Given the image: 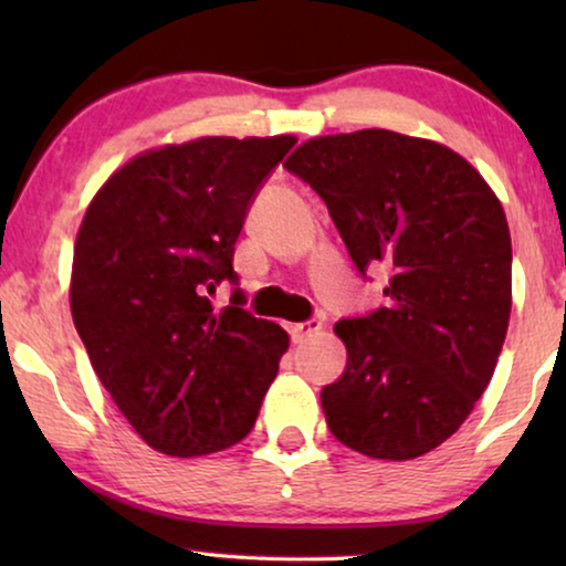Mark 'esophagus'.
I'll list each match as a JSON object with an SVG mask.
<instances>
[{
  "label": "esophagus",
  "mask_w": 566,
  "mask_h": 566,
  "mask_svg": "<svg viewBox=\"0 0 566 566\" xmlns=\"http://www.w3.org/2000/svg\"><path fill=\"white\" fill-rule=\"evenodd\" d=\"M319 329H322L319 319H308V322H301V324H291V327H289L293 343H304V339L316 335Z\"/></svg>",
  "instance_id": "obj_1"
}]
</instances>
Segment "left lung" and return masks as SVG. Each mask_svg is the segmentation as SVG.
Masks as SVG:
<instances>
[{
    "instance_id": "8db88e82",
    "label": "left lung",
    "mask_w": 566,
    "mask_h": 566,
    "mask_svg": "<svg viewBox=\"0 0 566 566\" xmlns=\"http://www.w3.org/2000/svg\"><path fill=\"white\" fill-rule=\"evenodd\" d=\"M285 167L319 192L360 273H391L389 306L335 324L347 366L322 389L332 436L370 459L430 453L471 415L507 335L500 198L461 154L386 128L308 138Z\"/></svg>"
}]
</instances>
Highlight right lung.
<instances>
[{
    "instance_id": "1",
    "label": "right lung",
    "mask_w": 566,
    "mask_h": 566,
    "mask_svg": "<svg viewBox=\"0 0 566 566\" xmlns=\"http://www.w3.org/2000/svg\"><path fill=\"white\" fill-rule=\"evenodd\" d=\"M296 136H203L136 154L90 200L74 244V327L99 384L146 446L208 455L254 428L289 332L254 319L234 244L254 190Z\"/></svg>"
}]
</instances>
